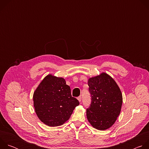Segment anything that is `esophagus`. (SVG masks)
Masks as SVG:
<instances>
[{"mask_svg":"<svg viewBox=\"0 0 149 149\" xmlns=\"http://www.w3.org/2000/svg\"><path fill=\"white\" fill-rule=\"evenodd\" d=\"M77 99H78V100L79 102L81 101V96H80V97H78L77 98Z\"/></svg>","mask_w":149,"mask_h":149,"instance_id":"1","label":"esophagus"}]
</instances>
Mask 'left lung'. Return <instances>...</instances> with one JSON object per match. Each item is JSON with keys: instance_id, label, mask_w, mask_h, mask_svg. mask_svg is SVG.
Wrapping results in <instances>:
<instances>
[{"instance_id": "8db88e82", "label": "left lung", "mask_w": 149, "mask_h": 149, "mask_svg": "<svg viewBox=\"0 0 149 149\" xmlns=\"http://www.w3.org/2000/svg\"><path fill=\"white\" fill-rule=\"evenodd\" d=\"M91 104L87 109V118L94 128L105 130L117 120L121 109L123 96L115 80L101 72L88 80Z\"/></svg>"}]
</instances>
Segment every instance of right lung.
Segmentation results:
<instances>
[{
    "label": "right lung",
    "mask_w": 149,
    "mask_h": 149,
    "mask_svg": "<svg viewBox=\"0 0 149 149\" xmlns=\"http://www.w3.org/2000/svg\"><path fill=\"white\" fill-rule=\"evenodd\" d=\"M35 111L39 119L49 127H56L68 121L79 101L72 97L65 79L47 75L33 95Z\"/></svg>",
    "instance_id": "1"
}]
</instances>
